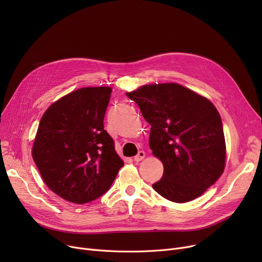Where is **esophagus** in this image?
Instances as JSON below:
<instances>
[{
	"label": "esophagus",
	"mask_w": 262,
	"mask_h": 262,
	"mask_svg": "<svg viewBox=\"0 0 262 262\" xmlns=\"http://www.w3.org/2000/svg\"><path fill=\"white\" fill-rule=\"evenodd\" d=\"M144 157H145V153L143 152V150H140V152L134 157V160H135L136 162H138V161H141Z\"/></svg>",
	"instance_id": "34e87169"
}]
</instances>
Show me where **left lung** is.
Returning <instances> with one entry per match:
<instances>
[{
	"label": "left lung",
	"mask_w": 262,
	"mask_h": 262,
	"mask_svg": "<svg viewBox=\"0 0 262 262\" xmlns=\"http://www.w3.org/2000/svg\"><path fill=\"white\" fill-rule=\"evenodd\" d=\"M126 95L150 124L148 144L163 164L154 190L175 203L202 195L225 168L223 125L214 105L174 82L145 85Z\"/></svg>",
	"instance_id": "8db88e82"
}]
</instances>
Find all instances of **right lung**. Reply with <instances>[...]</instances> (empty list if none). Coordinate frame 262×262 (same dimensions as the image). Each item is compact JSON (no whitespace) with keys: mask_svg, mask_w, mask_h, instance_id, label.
I'll use <instances>...</instances> for the list:
<instances>
[{"mask_svg":"<svg viewBox=\"0 0 262 262\" xmlns=\"http://www.w3.org/2000/svg\"><path fill=\"white\" fill-rule=\"evenodd\" d=\"M110 94V87L77 89L53 103L40 120L33 159L46 185L68 202L100 198L124 164L104 129Z\"/></svg>","mask_w":262,"mask_h":262,"instance_id":"right-lung-1","label":"right lung"}]
</instances>
